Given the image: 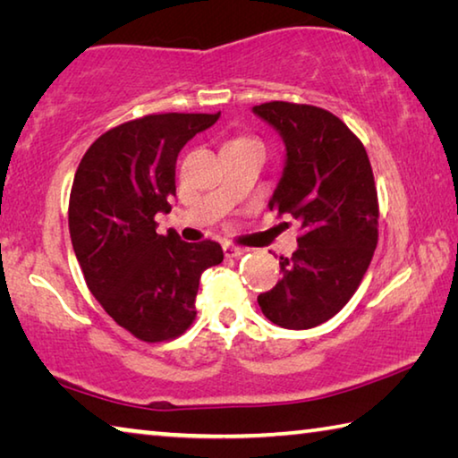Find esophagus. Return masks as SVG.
I'll use <instances>...</instances> for the list:
<instances>
[{
  "label": "esophagus",
  "mask_w": 458,
  "mask_h": 458,
  "mask_svg": "<svg viewBox=\"0 0 458 458\" xmlns=\"http://www.w3.org/2000/svg\"><path fill=\"white\" fill-rule=\"evenodd\" d=\"M246 252H248L246 248L224 244V254H226V257H230V259H238V257H242V254H246Z\"/></svg>",
  "instance_id": "34e87169"
}]
</instances>
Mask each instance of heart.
Segmentation results:
<instances>
[{
    "label": "heart",
    "instance_id": "obj_1",
    "mask_svg": "<svg viewBox=\"0 0 458 458\" xmlns=\"http://www.w3.org/2000/svg\"><path fill=\"white\" fill-rule=\"evenodd\" d=\"M236 141H250V139H236Z\"/></svg>",
    "mask_w": 458,
    "mask_h": 458
}]
</instances>
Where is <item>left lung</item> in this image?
Instances as JSON below:
<instances>
[{
    "label": "left lung",
    "instance_id": "left-lung-1",
    "mask_svg": "<svg viewBox=\"0 0 458 458\" xmlns=\"http://www.w3.org/2000/svg\"><path fill=\"white\" fill-rule=\"evenodd\" d=\"M284 143L270 210L301 224L297 250L281 257L283 278L259 305L284 329H311L358 291L377 244V191L366 147L319 106L273 100L252 106Z\"/></svg>",
    "mask_w": 458,
    "mask_h": 458
}]
</instances>
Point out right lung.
I'll list each match as a JSON object with an SVG mask.
<instances>
[{"label": "right lung", "mask_w": 458, "mask_h": 458, "mask_svg": "<svg viewBox=\"0 0 458 458\" xmlns=\"http://www.w3.org/2000/svg\"><path fill=\"white\" fill-rule=\"evenodd\" d=\"M218 119L165 113L123 123L100 135L76 169L68 228L84 281L121 327L149 344L190 327L201 273L224 260L212 240L155 232V214L172 210L182 147Z\"/></svg>", "instance_id": "right-lung-1"}]
</instances>
